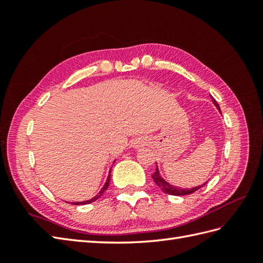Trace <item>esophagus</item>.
Here are the masks:
<instances>
[{"instance_id": "1", "label": "esophagus", "mask_w": 263, "mask_h": 263, "mask_svg": "<svg viewBox=\"0 0 263 263\" xmlns=\"http://www.w3.org/2000/svg\"><path fill=\"white\" fill-rule=\"evenodd\" d=\"M147 144V139L146 138H137L132 141V147L135 149H138L140 147H143Z\"/></svg>"}]
</instances>
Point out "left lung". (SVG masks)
I'll return each instance as SVG.
<instances>
[{
	"label": "left lung",
	"mask_w": 263,
	"mask_h": 263,
	"mask_svg": "<svg viewBox=\"0 0 263 263\" xmlns=\"http://www.w3.org/2000/svg\"><path fill=\"white\" fill-rule=\"evenodd\" d=\"M210 97H211L212 103H214V105L217 107V109L220 111V107H219V105L217 104L216 99H215L214 97H212V96H210ZM220 113H221V111H220ZM152 176H153V180H154L155 183L157 184V185L159 186V189L161 190V191H163L164 193L171 194V195H186V194H191V193L195 192V191H197V190H199L200 187H202L203 185H205V184H206V182H205V183H203L201 186H194V187H192V189H182V187H178V186H176V185H173V184H171V183H168V182H166V181L164 180V178L161 177L160 173H159V170H158V167H157V168H156V172L154 173V174H153Z\"/></svg>",
	"instance_id": "left-lung-1"
}]
</instances>
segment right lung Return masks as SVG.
<instances>
[{"instance_id": "right-lung-1", "label": "right lung", "mask_w": 263, "mask_h": 263, "mask_svg": "<svg viewBox=\"0 0 263 263\" xmlns=\"http://www.w3.org/2000/svg\"><path fill=\"white\" fill-rule=\"evenodd\" d=\"M115 163V161H114ZM110 172H111V168L109 170V173H108V176H107V180H106V182H105V184H104V186L102 187V190H100V191L97 193V195H95L93 198H91L90 200H86V201H80V202H71L72 204H88V203H91V202H93V201H96L98 198H100L102 197V195L104 194V192L106 191V190H107V187H108V185H109V181H110Z\"/></svg>"}]
</instances>
